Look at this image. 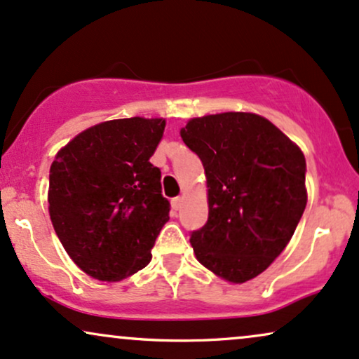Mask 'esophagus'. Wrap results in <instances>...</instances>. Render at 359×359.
<instances>
[{
    "instance_id": "1",
    "label": "esophagus",
    "mask_w": 359,
    "mask_h": 359,
    "mask_svg": "<svg viewBox=\"0 0 359 359\" xmlns=\"http://www.w3.org/2000/svg\"><path fill=\"white\" fill-rule=\"evenodd\" d=\"M181 205H183V196H176L171 200V208L175 210V212H178L181 208Z\"/></svg>"
}]
</instances>
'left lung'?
I'll return each mask as SVG.
<instances>
[{
	"label": "left lung",
	"mask_w": 359,
	"mask_h": 359,
	"mask_svg": "<svg viewBox=\"0 0 359 359\" xmlns=\"http://www.w3.org/2000/svg\"><path fill=\"white\" fill-rule=\"evenodd\" d=\"M180 134L200 156L208 188V222L189 238L198 262L230 284L254 279L287 247L304 213L301 147L254 112L193 117Z\"/></svg>",
	"instance_id": "left-lung-1"
}]
</instances>
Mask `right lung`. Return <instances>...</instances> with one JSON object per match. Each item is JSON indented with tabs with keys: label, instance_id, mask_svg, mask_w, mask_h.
<instances>
[{
	"label": "right lung",
	"instance_id": "obj_1",
	"mask_svg": "<svg viewBox=\"0 0 359 359\" xmlns=\"http://www.w3.org/2000/svg\"><path fill=\"white\" fill-rule=\"evenodd\" d=\"M166 121H105L77 134L50 166L48 213L69 257L102 282H119L151 262L170 220L161 171L149 163Z\"/></svg>",
	"mask_w": 359,
	"mask_h": 359
}]
</instances>
